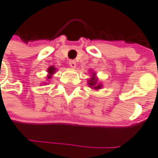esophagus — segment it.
<instances>
[{
    "mask_svg": "<svg viewBox=\"0 0 158 158\" xmlns=\"http://www.w3.org/2000/svg\"><path fill=\"white\" fill-rule=\"evenodd\" d=\"M69 65L72 68H76V62L74 60H69Z\"/></svg>",
    "mask_w": 158,
    "mask_h": 158,
    "instance_id": "34e87169",
    "label": "esophagus"
}]
</instances>
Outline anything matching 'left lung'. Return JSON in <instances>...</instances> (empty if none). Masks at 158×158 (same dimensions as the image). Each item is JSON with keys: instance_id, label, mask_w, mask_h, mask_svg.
I'll return each mask as SVG.
<instances>
[{"instance_id": "obj_1", "label": "left lung", "mask_w": 158, "mask_h": 158, "mask_svg": "<svg viewBox=\"0 0 158 158\" xmlns=\"http://www.w3.org/2000/svg\"><path fill=\"white\" fill-rule=\"evenodd\" d=\"M96 82H97V80H95V77H92L91 80H89V85L90 86H94V89H99L101 88V85H96Z\"/></svg>"}]
</instances>
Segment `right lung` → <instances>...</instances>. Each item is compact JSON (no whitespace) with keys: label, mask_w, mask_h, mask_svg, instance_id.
I'll return each mask as SVG.
<instances>
[{"label":"right lung","mask_w":158,"mask_h":158,"mask_svg":"<svg viewBox=\"0 0 158 158\" xmlns=\"http://www.w3.org/2000/svg\"><path fill=\"white\" fill-rule=\"evenodd\" d=\"M54 70H56V69H54L53 67H50L49 68V72L48 73H50V76H48V78H51V75L54 73Z\"/></svg>","instance_id":"1"}]
</instances>
